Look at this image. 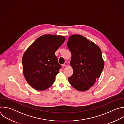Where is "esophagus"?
Wrapping results in <instances>:
<instances>
[{"label": "esophagus", "instance_id": "esophagus-1", "mask_svg": "<svg viewBox=\"0 0 124 124\" xmlns=\"http://www.w3.org/2000/svg\"><path fill=\"white\" fill-rule=\"evenodd\" d=\"M67 65H68V63H67V62H65V63H64V64L62 65V66H63V67L66 66H67Z\"/></svg>", "mask_w": 124, "mask_h": 124}]
</instances>
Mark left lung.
Masks as SVG:
<instances>
[{"mask_svg":"<svg viewBox=\"0 0 124 124\" xmlns=\"http://www.w3.org/2000/svg\"><path fill=\"white\" fill-rule=\"evenodd\" d=\"M67 46L71 54L70 64L73 70L69 83L79 91H86L95 83L104 67L99 47L84 36L74 34L69 37Z\"/></svg>","mask_w":124,"mask_h":124,"instance_id":"obj_1","label":"left lung"}]
</instances>
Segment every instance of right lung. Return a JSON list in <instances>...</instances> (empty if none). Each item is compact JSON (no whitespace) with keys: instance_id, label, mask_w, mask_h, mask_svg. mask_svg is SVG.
Instances as JSON below:
<instances>
[{"instance_id":"right-lung-1","label":"right lung","mask_w":124,"mask_h":124,"mask_svg":"<svg viewBox=\"0 0 124 124\" xmlns=\"http://www.w3.org/2000/svg\"><path fill=\"white\" fill-rule=\"evenodd\" d=\"M66 39L63 36L44 34L27 49L22 57L23 72L29 84L38 91L50 87L61 66L55 52Z\"/></svg>"}]
</instances>
